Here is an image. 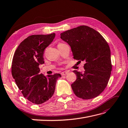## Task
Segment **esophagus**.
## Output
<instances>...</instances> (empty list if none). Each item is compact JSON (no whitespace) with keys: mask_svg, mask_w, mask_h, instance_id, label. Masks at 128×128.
<instances>
[{"mask_svg":"<svg viewBox=\"0 0 128 128\" xmlns=\"http://www.w3.org/2000/svg\"><path fill=\"white\" fill-rule=\"evenodd\" d=\"M68 73V72L67 71H64V72H61V75L62 76H64V75H66Z\"/></svg>","mask_w":128,"mask_h":128,"instance_id":"obj_1","label":"esophagus"}]
</instances>
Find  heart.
Wrapping results in <instances>:
<instances>
[{
	"mask_svg": "<svg viewBox=\"0 0 128 128\" xmlns=\"http://www.w3.org/2000/svg\"><path fill=\"white\" fill-rule=\"evenodd\" d=\"M60 44H61V43H60V44H58V45H60Z\"/></svg>",
	"mask_w": 128,
	"mask_h": 128,
	"instance_id": "obj_1",
	"label": "heart"
}]
</instances>
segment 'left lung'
<instances>
[{
	"label": "left lung",
	"mask_w": 128,
	"mask_h": 128,
	"mask_svg": "<svg viewBox=\"0 0 128 128\" xmlns=\"http://www.w3.org/2000/svg\"><path fill=\"white\" fill-rule=\"evenodd\" d=\"M61 38L71 46L74 59L85 61L83 74L74 71L77 79L71 87L75 95L83 100L97 97L107 86L112 69L108 42L100 32L85 25L61 33Z\"/></svg>",
	"instance_id": "8db88e82"
}]
</instances>
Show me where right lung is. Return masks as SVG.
<instances>
[{
  "label": "right lung",
  "mask_w": 128,
  "mask_h": 128,
  "mask_svg": "<svg viewBox=\"0 0 128 128\" xmlns=\"http://www.w3.org/2000/svg\"><path fill=\"white\" fill-rule=\"evenodd\" d=\"M55 34L28 36L18 46L13 56L12 74L27 100L35 104L46 102L53 96L60 74L45 77L39 65L44 64L45 49L52 42Z\"/></svg>",
  "instance_id": "obj_1"
}]
</instances>
